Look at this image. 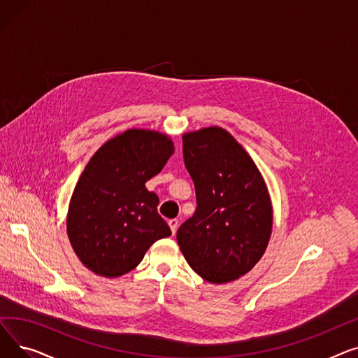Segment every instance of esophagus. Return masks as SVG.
Returning <instances> with one entry per match:
<instances>
[{"label": "esophagus", "instance_id": "esophagus-1", "mask_svg": "<svg viewBox=\"0 0 358 358\" xmlns=\"http://www.w3.org/2000/svg\"><path fill=\"white\" fill-rule=\"evenodd\" d=\"M168 224H169V228H171V232L174 235L177 232V228H178V219H169Z\"/></svg>", "mask_w": 358, "mask_h": 358}]
</instances>
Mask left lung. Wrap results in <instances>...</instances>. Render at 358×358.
Listing matches in <instances>:
<instances>
[{
    "label": "left lung",
    "mask_w": 358,
    "mask_h": 358,
    "mask_svg": "<svg viewBox=\"0 0 358 358\" xmlns=\"http://www.w3.org/2000/svg\"><path fill=\"white\" fill-rule=\"evenodd\" d=\"M182 154L197 209L177 231L180 250L203 280L235 281L254 268L270 242L273 204L264 177L219 126L184 134Z\"/></svg>",
    "instance_id": "obj_1"
}]
</instances>
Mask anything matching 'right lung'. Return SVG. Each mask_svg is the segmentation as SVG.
Here are the masks:
<instances>
[{
  "mask_svg": "<svg viewBox=\"0 0 358 358\" xmlns=\"http://www.w3.org/2000/svg\"><path fill=\"white\" fill-rule=\"evenodd\" d=\"M174 150L173 139L161 131L129 129L88 161L69 200L66 234L90 271L120 277L139 266L154 242L171 235L158 215V196L145 182L161 173Z\"/></svg>",
  "mask_w": 358,
  "mask_h": 358,
  "instance_id": "1",
  "label": "right lung"
}]
</instances>
